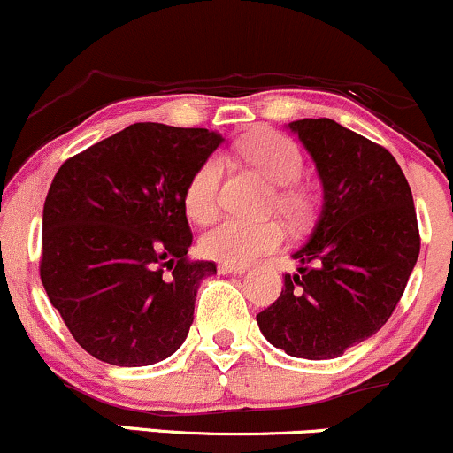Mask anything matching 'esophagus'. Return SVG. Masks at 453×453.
Instances as JSON below:
<instances>
[{
  "mask_svg": "<svg viewBox=\"0 0 453 453\" xmlns=\"http://www.w3.org/2000/svg\"><path fill=\"white\" fill-rule=\"evenodd\" d=\"M246 265H231V263H220L218 265V271L220 273H246Z\"/></svg>",
  "mask_w": 453,
  "mask_h": 453,
  "instance_id": "esophagus-1",
  "label": "esophagus"
}]
</instances>
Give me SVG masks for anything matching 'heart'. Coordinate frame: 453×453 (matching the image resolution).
Instances as JSON below:
<instances>
[{
  "instance_id": "1",
  "label": "heart",
  "mask_w": 453,
  "mask_h": 453,
  "mask_svg": "<svg viewBox=\"0 0 453 453\" xmlns=\"http://www.w3.org/2000/svg\"><path fill=\"white\" fill-rule=\"evenodd\" d=\"M242 152L265 178L280 186L275 193V203L281 211L301 214L305 210V193L295 184L299 182L305 161L299 146L290 137L275 131H260L242 143ZM222 167L225 163L220 154H211L188 178L182 203L190 220L207 222L216 216ZM284 239V228L278 222H243L225 218L201 235L199 250L207 258L248 265L254 258L278 250Z\"/></svg>"
}]
</instances>
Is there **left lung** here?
<instances>
[{
	"label": "left lung",
	"instance_id": "1",
	"mask_svg": "<svg viewBox=\"0 0 453 453\" xmlns=\"http://www.w3.org/2000/svg\"><path fill=\"white\" fill-rule=\"evenodd\" d=\"M324 188L316 226L292 258L260 333L295 358L328 360L375 334L405 292L419 254L409 182L380 143L331 119L290 122Z\"/></svg>",
	"mask_w": 453,
	"mask_h": 453
}]
</instances>
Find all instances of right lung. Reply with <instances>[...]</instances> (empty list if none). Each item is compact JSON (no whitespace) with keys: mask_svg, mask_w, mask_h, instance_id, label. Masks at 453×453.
Wrapping results in <instances>:
<instances>
[{"mask_svg":"<svg viewBox=\"0 0 453 453\" xmlns=\"http://www.w3.org/2000/svg\"><path fill=\"white\" fill-rule=\"evenodd\" d=\"M222 137L135 122L67 158L48 188L40 278L80 348L116 366L172 356L211 260L188 258V178Z\"/></svg>","mask_w":453,"mask_h":453,"instance_id":"add662e5","label":"right lung"}]
</instances>
